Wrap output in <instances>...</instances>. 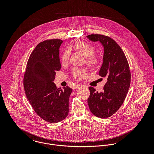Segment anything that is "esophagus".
Here are the masks:
<instances>
[{
  "label": "esophagus",
  "instance_id": "esophagus-1",
  "mask_svg": "<svg viewBox=\"0 0 154 154\" xmlns=\"http://www.w3.org/2000/svg\"><path fill=\"white\" fill-rule=\"evenodd\" d=\"M81 87H82L81 85H80V84H76V85H75L73 87V88H74V89H79V88H81Z\"/></svg>",
  "mask_w": 154,
  "mask_h": 154
}]
</instances>
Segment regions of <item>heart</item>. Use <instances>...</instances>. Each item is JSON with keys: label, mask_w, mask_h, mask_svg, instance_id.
I'll list each match as a JSON object with an SVG mask.
<instances>
[{"label": "heart", "mask_w": 154, "mask_h": 154, "mask_svg": "<svg viewBox=\"0 0 154 154\" xmlns=\"http://www.w3.org/2000/svg\"><path fill=\"white\" fill-rule=\"evenodd\" d=\"M73 47L75 50L81 53L85 57H86V63L91 68H95L100 64V59L99 56L94 53V47L86 42L80 41L73 45ZM70 52L68 49H66L62 54L60 57V61L62 64L65 65L67 62ZM72 75L73 77L78 80H80L82 78L87 76V71L83 68H73L72 71Z\"/></svg>", "instance_id": "obj_1"}]
</instances>
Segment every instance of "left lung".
<instances>
[{
    "mask_svg": "<svg viewBox=\"0 0 154 154\" xmlns=\"http://www.w3.org/2000/svg\"><path fill=\"white\" fill-rule=\"evenodd\" d=\"M87 37L92 42H100L104 47L103 63L99 75L107 79L103 92L89 87V108L96 117L108 118L120 109L128 92L131 79L129 63L121 47L111 38L101 34Z\"/></svg>",
    "mask_w": 154,
    "mask_h": 154,
    "instance_id": "left-lung-1",
    "label": "left lung"
}]
</instances>
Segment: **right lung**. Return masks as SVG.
Masks as SVG:
<instances>
[{
    "mask_svg": "<svg viewBox=\"0 0 154 154\" xmlns=\"http://www.w3.org/2000/svg\"><path fill=\"white\" fill-rule=\"evenodd\" d=\"M60 39L45 40L31 53L23 75V88L35 112L47 122L56 123L69 113V100L72 89L57 88L53 81L56 71L61 69Z\"/></svg>",
    "mask_w": 154,
    "mask_h": 154,
    "instance_id": "right-lung-1",
    "label": "right lung"
}]
</instances>
